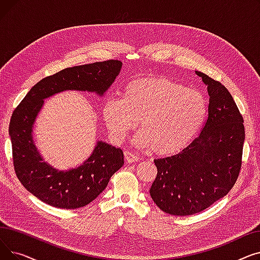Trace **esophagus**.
Wrapping results in <instances>:
<instances>
[{
    "instance_id": "34e87169",
    "label": "esophagus",
    "mask_w": 260,
    "mask_h": 260,
    "mask_svg": "<svg viewBox=\"0 0 260 260\" xmlns=\"http://www.w3.org/2000/svg\"><path fill=\"white\" fill-rule=\"evenodd\" d=\"M124 156H125V160L128 162V163H132V162H137L139 160V157L137 155L133 154L132 152L129 151H125L124 152Z\"/></svg>"
}]
</instances>
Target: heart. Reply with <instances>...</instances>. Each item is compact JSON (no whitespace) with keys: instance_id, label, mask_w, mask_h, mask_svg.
I'll use <instances>...</instances> for the list:
<instances>
[{"instance_id":"obj_1","label":"heart","mask_w":260,"mask_h":260,"mask_svg":"<svg viewBox=\"0 0 260 260\" xmlns=\"http://www.w3.org/2000/svg\"><path fill=\"white\" fill-rule=\"evenodd\" d=\"M208 105L203 94L167 78L134 80L123 89L122 99H109L103 118L114 140L120 141L139 125L135 143L153 147L159 155L181 152L200 129Z\"/></svg>"}]
</instances>
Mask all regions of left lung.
<instances>
[{"instance_id": "8db88e82", "label": "left lung", "mask_w": 260, "mask_h": 260, "mask_svg": "<svg viewBox=\"0 0 260 260\" xmlns=\"http://www.w3.org/2000/svg\"><path fill=\"white\" fill-rule=\"evenodd\" d=\"M196 74L208 85V118L198 137L179 154L154 160L157 176L149 189L158 208L175 216L194 215L224 197L242 165V115L219 81Z\"/></svg>"}]
</instances>
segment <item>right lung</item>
Wrapping results in <instances>:
<instances>
[{
	"mask_svg": "<svg viewBox=\"0 0 260 260\" xmlns=\"http://www.w3.org/2000/svg\"><path fill=\"white\" fill-rule=\"evenodd\" d=\"M121 66V61L107 60L65 68L39 81L13 111L9 135L16 175L27 190L49 206L67 210L87 206L103 192L124 161L121 148L98 141L81 167L66 172L52 169L40 156L32 140V125L44 99L67 89L102 95Z\"/></svg>",
	"mask_w": 260,
	"mask_h": 260,
	"instance_id": "add662e5",
	"label": "right lung"
}]
</instances>
